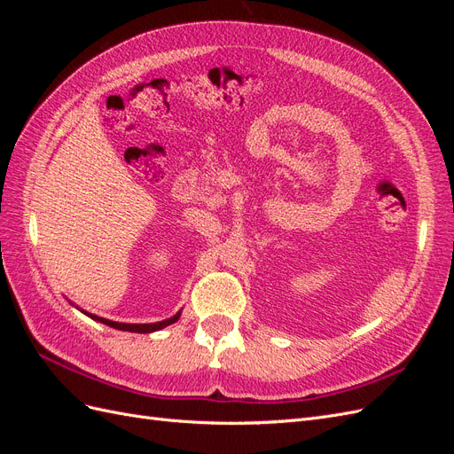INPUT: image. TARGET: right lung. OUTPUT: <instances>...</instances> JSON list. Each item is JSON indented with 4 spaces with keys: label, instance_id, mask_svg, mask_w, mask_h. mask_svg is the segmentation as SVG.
I'll list each match as a JSON object with an SVG mask.
<instances>
[{
    "label": "right lung",
    "instance_id": "obj_1",
    "mask_svg": "<svg viewBox=\"0 0 454 454\" xmlns=\"http://www.w3.org/2000/svg\"><path fill=\"white\" fill-rule=\"evenodd\" d=\"M70 303H72V301H70ZM72 305H74V303H72ZM75 309H79V307H75ZM79 310L83 312V314H87L89 318H92V320H96V322L106 324V325L115 327V329H121V332H134V333H153V332H159V329L167 327V325H170V324L180 320V316H182V310H177V312L172 316V318L160 320V322H153V324H125V322H114V320L102 318V316L90 314V312H87V310H83V309H79Z\"/></svg>",
    "mask_w": 454,
    "mask_h": 454
}]
</instances>
